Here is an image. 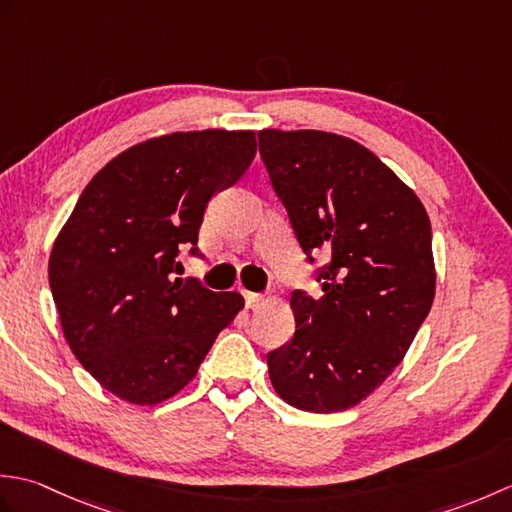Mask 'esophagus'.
<instances>
[{"label":"esophagus","instance_id":"34e87169","mask_svg":"<svg viewBox=\"0 0 512 512\" xmlns=\"http://www.w3.org/2000/svg\"><path fill=\"white\" fill-rule=\"evenodd\" d=\"M244 299H246V308L250 310H257L264 303V297L257 295V292H244Z\"/></svg>","mask_w":512,"mask_h":512}]
</instances>
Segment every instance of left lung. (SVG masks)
<instances>
[{"label":"left lung","instance_id":"1","mask_svg":"<svg viewBox=\"0 0 512 512\" xmlns=\"http://www.w3.org/2000/svg\"><path fill=\"white\" fill-rule=\"evenodd\" d=\"M259 154L323 295L292 292L295 336L268 354L288 405L356 407L405 358L436 297L431 222L420 198L352 138L319 129H262Z\"/></svg>","mask_w":512,"mask_h":512}]
</instances>
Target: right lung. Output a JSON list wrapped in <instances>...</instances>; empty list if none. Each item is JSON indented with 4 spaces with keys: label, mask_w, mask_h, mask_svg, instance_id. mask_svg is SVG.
Returning a JSON list of instances; mask_svg holds the SVG:
<instances>
[{
    "label": "right lung",
    "mask_w": 512,
    "mask_h": 512,
    "mask_svg": "<svg viewBox=\"0 0 512 512\" xmlns=\"http://www.w3.org/2000/svg\"><path fill=\"white\" fill-rule=\"evenodd\" d=\"M255 154L250 129L173 132L125 149L81 193L48 277L65 341L110 394L149 407L173 398L244 308L239 292L171 275L182 246L198 253L211 195Z\"/></svg>",
    "instance_id": "obj_1"
}]
</instances>
